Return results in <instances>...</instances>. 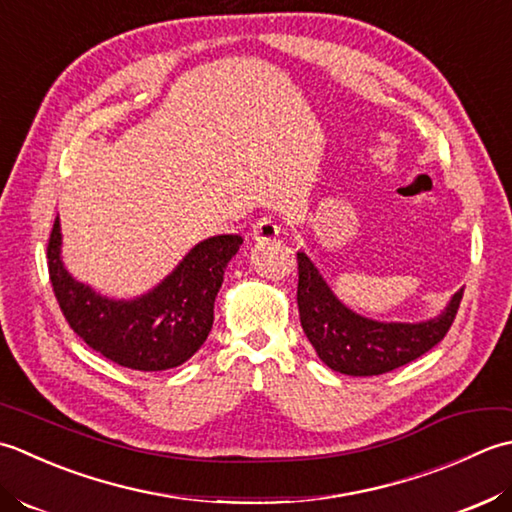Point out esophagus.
I'll return each instance as SVG.
<instances>
[{
	"mask_svg": "<svg viewBox=\"0 0 512 512\" xmlns=\"http://www.w3.org/2000/svg\"><path fill=\"white\" fill-rule=\"evenodd\" d=\"M278 234H280V227H278V223H276L274 218H271V216L258 218L256 225H254V229H252V236L256 238L258 243H269V241H274V238H276Z\"/></svg>",
	"mask_w": 512,
	"mask_h": 512,
	"instance_id": "34e87169",
	"label": "esophagus"
}]
</instances>
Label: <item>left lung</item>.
<instances>
[{"mask_svg": "<svg viewBox=\"0 0 512 512\" xmlns=\"http://www.w3.org/2000/svg\"><path fill=\"white\" fill-rule=\"evenodd\" d=\"M298 311L311 347L329 369L344 375H382L404 367L442 342L460 309L464 291L435 320L375 322L353 314L331 294L314 263L298 254Z\"/></svg>", "mask_w": 512, "mask_h": 512, "instance_id": "8db88e82", "label": "left lung"}]
</instances>
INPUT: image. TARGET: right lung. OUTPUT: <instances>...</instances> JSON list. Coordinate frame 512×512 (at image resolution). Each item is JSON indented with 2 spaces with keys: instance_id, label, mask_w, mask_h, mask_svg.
Here are the masks:
<instances>
[{
  "instance_id": "add662e5",
  "label": "right lung",
  "mask_w": 512,
  "mask_h": 512,
  "mask_svg": "<svg viewBox=\"0 0 512 512\" xmlns=\"http://www.w3.org/2000/svg\"><path fill=\"white\" fill-rule=\"evenodd\" d=\"M243 238L198 243L163 283L137 300H108L72 280L59 258V221L48 238L52 291L70 329L103 358L137 371H165L190 360L207 340L225 267Z\"/></svg>"
}]
</instances>
